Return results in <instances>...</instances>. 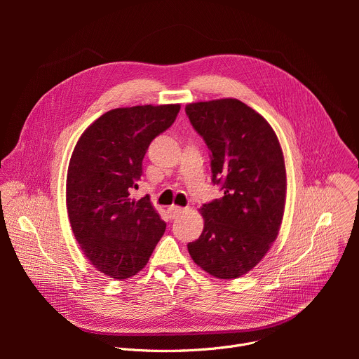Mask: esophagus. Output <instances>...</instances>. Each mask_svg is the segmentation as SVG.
I'll list each match as a JSON object with an SVG mask.
<instances>
[{"label":"esophagus","instance_id":"1","mask_svg":"<svg viewBox=\"0 0 359 359\" xmlns=\"http://www.w3.org/2000/svg\"><path fill=\"white\" fill-rule=\"evenodd\" d=\"M168 212H169V216L172 217V219H175V217H177L179 215H182L183 212H184V209L183 208H180V206H170L169 209H168Z\"/></svg>","mask_w":359,"mask_h":359}]
</instances>
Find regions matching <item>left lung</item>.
<instances>
[{
    "mask_svg": "<svg viewBox=\"0 0 359 359\" xmlns=\"http://www.w3.org/2000/svg\"><path fill=\"white\" fill-rule=\"evenodd\" d=\"M186 114L212 153V182L224 191L200 208L204 227L189 254L210 276L237 278L278 236L287 194L283 150L270 123L238 99L194 102Z\"/></svg>",
    "mask_w": 359,
    "mask_h": 359,
    "instance_id": "left-lung-1",
    "label": "left lung"
}]
</instances>
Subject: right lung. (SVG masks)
<instances>
[{"instance_id": "add662e5", "label": "right lung", "mask_w": 359, "mask_h": 359, "mask_svg": "<svg viewBox=\"0 0 359 359\" xmlns=\"http://www.w3.org/2000/svg\"><path fill=\"white\" fill-rule=\"evenodd\" d=\"M180 105L116 108L97 118L75 144L67 209L85 257L105 276L126 280L149 262L166 223L149 196L130 200L150 142L172 126Z\"/></svg>"}]
</instances>
